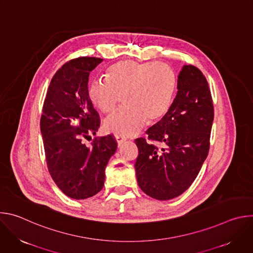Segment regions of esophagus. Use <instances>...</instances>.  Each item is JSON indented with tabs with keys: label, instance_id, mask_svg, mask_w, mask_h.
<instances>
[{
	"label": "esophagus",
	"instance_id": "obj_1",
	"mask_svg": "<svg viewBox=\"0 0 253 253\" xmlns=\"http://www.w3.org/2000/svg\"><path fill=\"white\" fill-rule=\"evenodd\" d=\"M116 141H117V144H118V146H121L122 144L126 141V139L124 138V137H121V136H116Z\"/></svg>",
	"mask_w": 253,
	"mask_h": 253
}]
</instances>
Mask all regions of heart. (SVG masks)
<instances>
[{
  "instance_id": "b5f03b06",
  "label": "heart",
  "mask_w": 253,
  "mask_h": 253,
  "mask_svg": "<svg viewBox=\"0 0 253 253\" xmlns=\"http://www.w3.org/2000/svg\"><path fill=\"white\" fill-rule=\"evenodd\" d=\"M106 80H93L88 86L92 104L102 113H111L104 122L106 130L121 137L135 135L146 121L161 119L173 102L177 79L172 67L163 62L120 61L106 71Z\"/></svg>"
}]
</instances>
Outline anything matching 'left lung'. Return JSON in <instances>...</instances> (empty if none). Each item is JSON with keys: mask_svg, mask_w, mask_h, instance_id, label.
<instances>
[{"mask_svg": "<svg viewBox=\"0 0 253 253\" xmlns=\"http://www.w3.org/2000/svg\"><path fill=\"white\" fill-rule=\"evenodd\" d=\"M177 94L168 112L146 134L135 140L139 187L157 200H169L186 191L197 177L209 151L214 109L202 72L184 65Z\"/></svg>", "mask_w": 253, "mask_h": 253, "instance_id": "8db88e82", "label": "left lung"}]
</instances>
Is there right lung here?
I'll return each mask as SVG.
<instances>
[{
    "label": "right lung",
    "instance_id": "right-lung-1",
    "mask_svg": "<svg viewBox=\"0 0 253 253\" xmlns=\"http://www.w3.org/2000/svg\"><path fill=\"white\" fill-rule=\"evenodd\" d=\"M102 61L79 57L65 63L51 80L40 120L50 175L64 194L77 200L101 191L105 168L117 149L112 135L96 138L91 147L84 144L100 127L88 81Z\"/></svg>",
    "mask_w": 253,
    "mask_h": 253
}]
</instances>
